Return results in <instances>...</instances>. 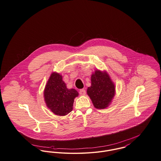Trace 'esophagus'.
Wrapping results in <instances>:
<instances>
[{
    "label": "esophagus",
    "instance_id": "esophagus-1",
    "mask_svg": "<svg viewBox=\"0 0 161 161\" xmlns=\"http://www.w3.org/2000/svg\"><path fill=\"white\" fill-rule=\"evenodd\" d=\"M79 93H80L81 95H85V94H86V91H85L84 89H81V90L80 91Z\"/></svg>",
    "mask_w": 161,
    "mask_h": 161
}]
</instances>
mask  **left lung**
<instances>
[{
  "mask_svg": "<svg viewBox=\"0 0 161 161\" xmlns=\"http://www.w3.org/2000/svg\"><path fill=\"white\" fill-rule=\"evenodd\" d=\"M115 86L107 74L96 70L91 76V86L87 93L97 108L107 107L115 95Z\"/></svg>",
  "mask_w": 161,
  "mask_h": 161,
  "instance_id": "obj_1",
  "label": "left lung"
}]
</instances>
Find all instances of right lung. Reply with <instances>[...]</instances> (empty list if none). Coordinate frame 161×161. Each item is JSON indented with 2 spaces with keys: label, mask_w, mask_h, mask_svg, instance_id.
Masks as SVG:
<instances>
[{
  "label": "right lung",
  "mask_w": 161,
  "mask_h": 161,
  "mask_svg": "<svg viewBox=\"0 0 161 161\" xmlns=\"http://www.w3.org/2000/svg\"><path fill=\"white\" fill-rule=\"evenodd\" d=\"M78 95L75 89L66 87L62 76L57 73L51 74L44 91L47 106L54 114L59 116L67 115L72 110L74 98Z\"/></svg>",
  "instance_id": "1"
}]
</instances>
